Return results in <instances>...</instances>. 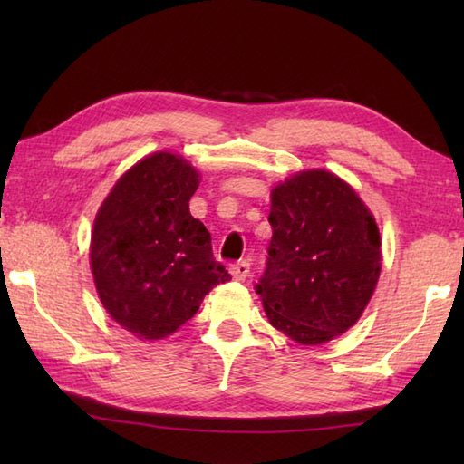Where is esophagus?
<instances>
[{"mask_svg": "<svg viewBox=\"0 0 464 464\" xmlns=\"http://www.w3.org/2000/svg\"><path fill=\"white\" fill-rule=\"evenodd\" d=\"M231 275H233V279L235 281H245L249 277V271H251V265H249V261H237V263H233L231 265Z\"/></svg>", "mask_w": 464, "mask_h": 464, "instance_id": "1", "label": "esophagus"}]
</instances>
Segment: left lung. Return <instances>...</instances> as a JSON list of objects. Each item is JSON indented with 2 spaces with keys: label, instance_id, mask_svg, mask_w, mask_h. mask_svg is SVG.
I'll use <instances>...</instances> for the list:
<instances>
[{
  "label": "left lung",
  "instance_id": "left-lung-1",
  "mask_svg": "<svg viewBox=\"0 0 464 464\" xmlns=\"http://www.w3.org/2000/svg\"><path fill=\"white\" fill-rule=\"evenodd\" d=\"M267 267L257 283L275 329L321 344L359 321L377 287L381 235L349 183L301 171L271 191Z\"/></svg>",
  "mask_w": 464,
  "mask_h": 464
}]
</instances>
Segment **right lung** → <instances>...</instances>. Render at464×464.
<instances>
[{
  "mask_svg": "<svg viewBox=\"0 0 464 464\" xmlns=\"http://www.w3.org/2000/svg\"><path fill=\"white\" fill-rule=\"evenodd\" d=\"M199 173L160 151L123 173L97 211L92 273L113 321L141 341L163 339L189 321L215 285L231 279L211 233L189 213Z\"/></svg>",
  "mask_w": 464,
  "mask_h": 464,
  "instance_id": "add662e5",
  "label": "right lung"
}]
</instances>
